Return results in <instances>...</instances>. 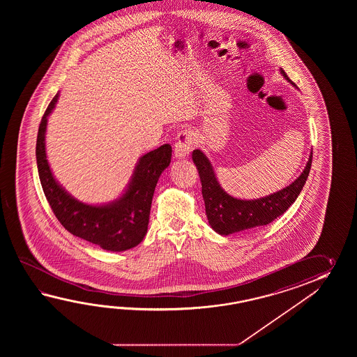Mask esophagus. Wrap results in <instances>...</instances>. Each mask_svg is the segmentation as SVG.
I'll list each match as a JSON object with an SVG mask.
<instances>
[{
  "instance_id": "obj_1",
  "label": "esophagus",
  "mask_w": 357,
  "mask_h": 357,
  "mask_svg": "<svg viewBox=\"0 0 357 357\" xmlns=\"http://www.w3.org/2000/svg\"><path fill=\"white\" fill-rule=\"evenodd\" d=\"M192 135L188 130H182L181 132L177 134L175 143V157L178 160L182 158H188L190 152L192 149Z\"/></svg>"
}]
</instances>
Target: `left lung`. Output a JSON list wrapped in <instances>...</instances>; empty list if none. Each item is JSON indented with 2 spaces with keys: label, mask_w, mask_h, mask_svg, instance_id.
<instances>
[{
  "label": "left lung",
  "mask_w": 357,
  "mask_h": 357,
  "mask_svg": "<svg viewBox=\"0 0 357 357\" xmlns=\"http://www.w3.org/2000/svg\"><path fill=\"white\" fill-rule=\"evenodd\" d=\"M281 74L289 83L296 86L282 68ZM192 160L197 166L202 182V194L204 199L208 222L217 234L228 236L249 228L266 226L295 203L310 172L312 151L303 174L295 181L284 189L254 200L231 197L222 189L211 160L200 149H195L192 152Z\"/></svg>",
  "instance_id": "8db88e82"
}]
</instances>
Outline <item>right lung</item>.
<instances>
[{
	"label": "right lung",
	"instance_id": "right-lung-1",
	"mask_svg": "<svg viewBox=\"0 0 357 357\" xmlns=\"http://www.w3.org/2000/svg\"><path fill=\"white\" fill-rule=\"evenodd\" d=\"M59 96L60 93L54 96L42 117L36 148L39 180L56 218L70 234L99 245L103 250L135 248L146 235L154 190L162 172L171 163V145H160L139 158L128 189L119 199L107 204L83 203L61 186L47 160V121Z\"/></svg>",
	"mask_w": 357,
	"mask_h": 357
}]
</instances>
